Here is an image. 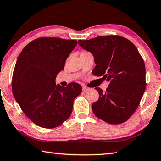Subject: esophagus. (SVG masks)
Masks as SVG:
<instances>
[{
	"label": "esophagus",
	"mask_w": 161,
	"mask_h": 161,
	"mask_svg": "<svg viewBox=\"0 0 161 161\" xmlns=\"http://www.w3.org/2000/svg\"><path fill=\"white\" fill-rule=\"evenodd\" d=\"M82 90H83V91L85 92H87V91L90 90L88 87H82Z\"/></svg>",
	"instance_id": "34e87169"
}]
</instances>
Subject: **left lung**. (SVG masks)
I'll return each mask as SVG.
<instances>
[{"label":"left lung","instance_id":"1","mask_svg":"<svg viewBox=\"0 0 161 161\" xmlns=\"http://www.w3.org/2000/svg\"><path fill=\"white\" fill-rule=\"evenodd\" d=\"M78 42L94 57L92 74L103 75L109 83L105 92L95 88L99 97L92 105L93 113L109 124L125 122L138 107L146 88V69L137 47L119 36Z\"/></svg>","mask_w":161,"mask_h":161}]
</instances>
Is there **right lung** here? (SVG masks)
<instances>
[{
    "instance_id": "obj_1",
    "label": "right lung",
    "mask_w": 161,
    "mask_h": 161,
    "mask_svg": "<svg viewBox=\"0 0 161 161\" xmlns=\"http://www.w3.org/2000/svg\"><path fill=\"white\" fill-rule=\"evenodd\" d=\"M78 42L40 38L26 45L14 66L13 93L26 116L43 128L59 126L71 116L74 100L81 93L79 84L56 85L57 75Z\"/></svg>"
}]
</instances>
